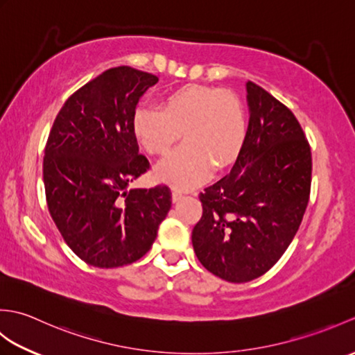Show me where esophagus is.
Returning a JSON list of instances; mask_svg holds the SVG:
<instances>
[{"mask_svg": "<svg viewBox=\"0 0 355 355\" xmlns=\"http://www.w3.org/2000/svg\"><path fill=\"white\" fill-rule=\"evenodd\" d=\"M183 198V193L180 192V191H172V201L173 202H177V201H180Z\"/></svg>", "mask_w": 355, "mask_h": 355, "instance_id": "34e87169", "label": "esophagus"}]
</instances>
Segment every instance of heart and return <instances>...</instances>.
<instances>
[{"mask_svg": "<svg viewBox=\"0 0 355 355\" xmlns=\"http://www.w3.org/2000/svg\"><path fill=\"white\" fill-rule=\"evenodd\" d=\"M160 110L139 107L134 134L149 154L163 155L184 135L186 145L155 168L157 177L192 189L214 169L236 160L245 139V117L236 96L207 85H184L166 94Z\"/></svg>", "mask_w": 355, "mask_h": 355, "instance_id": "obj_1", "label": "heart"}]
</instances>
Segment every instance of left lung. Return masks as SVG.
<instances>
[{"label": "left lung", "mask_w": 355, "mask_h": 355, "mask_svg": "<svg viewBox=\"0 0 355 355\" xmlns=\"http://www.w3.org/2000/svg\"><path fill=\"white\" fill-rule=\"evenodd\" d=\"M244 145L230 173L200 193L192 230L198 261L227 282H248L281 259L310 200L311 149L284 103L248 80Z\"/></svg>", "instance_id": "8db88e82"}]
</instances>
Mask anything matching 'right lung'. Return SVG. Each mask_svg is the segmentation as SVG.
Returning a JSON list of instances; mask_svg holds the SVG:
<instances>
[{"label": "right lung", "mask_w": 355, "mask_h": 355, "mask_svg": "<svg viewBox=\"0 0 355 355\" xmlns=\"http://www.w3.org/2000/svg\"><path fill=\"white\" fill-rule=\"evenodd\" d=\"M158 78L116 67L73 93L49 134L44 187L64 241L93 267L114 268L145 256L171 209V189H130L149 169L139 154L134 112Z\"/></svg>", "instance_id": "obj_1"}]
</instances>
